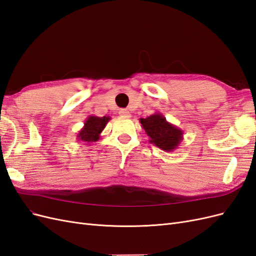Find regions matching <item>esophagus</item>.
<instances>
[{
  "mask_svg": "<svg viewBox=\"0 0 256 256\" xmlns=\"http://www.w3.org/2000/svg\"><path fill=\"white\" fill-rule=\"evenodd\" d=\"M120 115L124 116V118H130V112L127 109H120Z\"/></svg>",
  "mask_w": 256,
  "mask_h": 256,
  "instance_id": "34e87169",
  "label": "esophagus"
}]
</instances>
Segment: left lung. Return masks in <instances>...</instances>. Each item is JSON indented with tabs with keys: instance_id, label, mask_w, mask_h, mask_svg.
<instances>
[{
	"instance_id": "left-lung-1",
	"label": "left lung",
	"mask_w": 256,
	"mask_h": 256,
	"mask_svg": "<svg viewBox=\"0 0 256 256\" xmlns=\"http://www.w3.org/2000/svg\"><path fill=\"white\" fill-rule=\"evenodd\" d=\"M142 128L150 136V142L162 150L171 152L184 140V131L168 122L161 113H154L146 118H140Z\"/></svg>"
}]
</instances>
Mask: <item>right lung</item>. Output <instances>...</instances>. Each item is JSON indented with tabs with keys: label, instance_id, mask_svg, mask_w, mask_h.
I'll return each instance as SVG.
<instances>
[{
	"label": "right lung",
	"instance_id": "obj_1",
	"mask_svg": "<svg viewBox=\"0 0 256 256\" xmlns=\"http://www.w3.org/2000/svg\"><path fill=\"white\" fill-rule=\"evenodd\" d=\"M111 120L110 116H99L90 115L85 120L83 128L79 131L76 138L79 142H84L85 144H88L92 142H97L100 138V134L106 128L108 122Z\"/></svg>",
	"mask_w": 256,
	"mask_h": 256
}]
</instances>
